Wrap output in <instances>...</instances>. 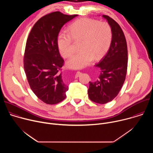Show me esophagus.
<instances>
[{"label": "esophagus", "mask_w": 153, "mask_h": 153, "mask_svg": "<svg viewBox=\"0 0 153 153\" xmlns=\"http://www.w3.org/2000/svg\"><path fill=\"white\" fill-rule=\"evenodd\" d=\"M80 74V72H79V71H77V72L76 73V75H75V77H78L79 76Z\"/></svg>", "instance_id": "obj_1"}]
</instances>
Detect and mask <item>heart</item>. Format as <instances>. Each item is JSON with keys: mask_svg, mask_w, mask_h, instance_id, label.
Returning <instances> with one entry per match:
<instances>
[{"mask_svg": "<svg viewBox=\"0 0 153 153\" xmlns=\"http://www.w3.org/2000/svg\"><path fill=\"white\" fill-rule=\"evenodd\" d=\"M68 32H61L57 37V45L61 55L70 57L73 52V40H81L80 51L75 54L67 62V66L73 69H80L100 59L108 50L112 39L111 28L105 22L90 19L76 20L68 28Z\"/></svg>", "mask_w": 153, "mask_h": 153, "instance_id": "heart-1", "label": "heart"}]
</instances>
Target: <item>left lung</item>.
I'll use <instances>...</instances> for the list:
<instances>
[{
	"label": "left lung",
	"mask_w": 153,
	"mask_h": 153,
	"mask_svg": "<svg viewBox=\"0 0 153 153\" xmlns=\"http://www.w3.org/2000/svg\"><path fill=\"white\" fill-rule=\"evenodd\" d=\"M112 31L111 45L106 55L95 66L100 69L98 79L90 82L88 97L94 102L105 104L119 94L125 80L128 66V50L125 35L112 18L103 15Z\"/></svg>",
	"instance_id": "8db88e82"
}]
</instances>
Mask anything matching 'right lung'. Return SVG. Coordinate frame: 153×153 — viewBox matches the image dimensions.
I'll list each match as a JSON object with an SVG mask.
<instances>
[{
  "label": "right lung",
  "mask_w": 153,
  "mask_h": 153,
  "mask_svg": "<svg viewBox=\"0 0 153 153\" xmlns=\"http://www.w3.org/2000/svg\"><path fill=\"white\" fill-rule=\"evenodd\" d=\"M77 15L56 11L37 20L28 36L24 58V70L30 88L47 104H56L66 98L68 86L59 71L63 65L57 36L62 27Z\"/></svg>",
  "instance_id": "1"
}]
</instances>
